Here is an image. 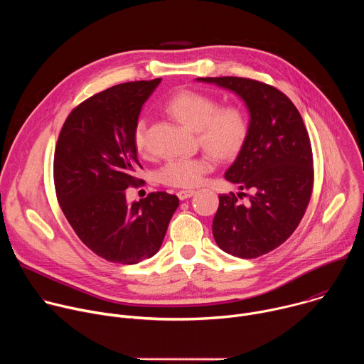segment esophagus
I'll return each instance as SVG.
<instances>
[{"mask_svg": "<svg viewBox=\"0 0 364 364\" xmlns=\"http://www.w3.org/2000/svg\"><path fill=\"white\" fill-rule=\"evenodd\" d=\"M194 193H196L194 190H181L177 193V196L180 200H186V198H190L191 196H194Z\"/></svg>", "mask_w": 364, "mask_h": 364, "instance_id": "34e87169", "label": "esophagus"}]
</instances>
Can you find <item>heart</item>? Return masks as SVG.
<instances>
[{
	"label": "heart",
	"instance_id": "b5f03b06",
	"mask_svg": "<svg viewBox=\"0 0 364 364\" xmlns=\"http://www.w3.org/2000/svg\"><path fill=\"white\" fill-rule=\"evenodd\" d=\"M166 111L184 127L197 131L198 142L218 157H230L245 142L247 124L242 109L237 107L219 108L218 100L205 93L197 90L177 92L167 100ZM132 136L136 149L146 151L145 118H138ZM213 166V159L207 154L193 159H173L161 168L160 180L171 187L191 188L204 180Z\"/></svg>",
	"mask_w": 364,
	"mask_h": 364
}]
</instances>
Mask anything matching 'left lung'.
I'll return each instance as SVG.
<instances>
[{
    "label": "left lung",
    "mask_w": 364,
    "mask_h": 364,
    "mask_svg": "<svg viewBox=\"0 0 364 364\" xmlns=\"http://www.w3.org/2000/svg\"><path fill=\"white\" fill-rule=\"evenodd\" d=\"M197 80L235 92L249 111L245 142L225 173L240 191L219 196L212 229L222 250L253 259L282 245L306 210L314 183L309 136L298 109L277 87L235 76Z\"/></svg>",
    "instance_id": "obj_1"
}]
</instances>
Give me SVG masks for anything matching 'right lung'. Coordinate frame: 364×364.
<instances>
[{
	"mask_svg": "<svg viewBox=\"0 0 364 364\" xmlns=\"http://www.w3.org/2000/svg\"><path fill=\"white\" fill-rule=\"evenodd\" d=\"M161 79L128 82L99 92L65 121L55 151V187L79 239L109 262L134 265L161 247L178 197L166 191L127 203L141 180L134 144L141 108Z\"/></svg>",
	"mask_w": 364,
	"mask_h": 364,
	"instance_id": "right-lung-1",
	"label": "right lung"
}]
</instances>
